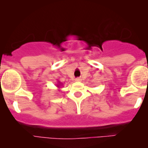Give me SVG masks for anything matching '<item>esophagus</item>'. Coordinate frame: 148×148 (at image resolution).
I'll use <instances>...</instances> for the list:
<instances>
[{"instance_id": "34e87169", "label": "esophagus", "mask_w": 148, "mask_h": 148, "mask_svg": "<svg viewBox=\"0 0 148 148\" xmlns=\"http://www.w3.org/2000/svg\"><path fill=\"white\" fill-rule=\"evenodd\" d=\"M75 81H81V78H75Z\"/></svg>"}]
</instances>
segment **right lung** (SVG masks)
<instances>
[{"label": "right lung", "mask_w": 148, "mask_h": 148, "mask_svg": "<svg viewBox=\"0 0 148 148\" xmlns=\"http://www.w3.org/2000/svg\"><path fill=\"white\" fill-rule=\"evenodd\" d=\"M62 84L61 83L60 81H59V83H58V84H56V86H57L58 88H59V87H60V86H62Z\"/></svg>", "instance_id": "right-lung-1"}]
</instances>
